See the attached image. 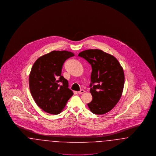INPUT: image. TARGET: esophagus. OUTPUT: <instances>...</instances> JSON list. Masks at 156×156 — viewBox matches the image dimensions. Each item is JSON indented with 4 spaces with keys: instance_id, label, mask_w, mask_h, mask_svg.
<instances>
[{
    "instance_id": "1",
    "label": "esophagus",
    "mask_w": 156,
    "mask_h": 156,
    "mask_svg": "<svg viewBox=\"0 0 156 156\" xmlns=\"http://www.w3.org/2000/svg\"><path fill=\"white\" fill-rule=\"evenodd\" d=\"M84 92H85V90H83V89H81L80 91H78V93L79 94H83V93H84Z\"/></svg>"
}]
</instances>
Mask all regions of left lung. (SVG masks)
<instances>
[{
  "instance_id": "1",
  "label": "left lung",
  "mask_w": 156,
  "mask_h": 156,
  "mask_svg": "<svg viewBox=\"0 0 156 156\" xmlns=\"http://www.w3.org/2000/svg\"><path fill=\"white\" fill-rule=\"evenodd\" d=\"M78 56L86 59L92 67L90 92L92 101L90 111L104 115L116 106L122 97L125 84L123 69L113 55L99 49H89Z\"/></svg>"
}]
</instances>
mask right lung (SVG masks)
<instances>
[{"label":"right lung","instance_id":"add662e5","mask_svg":"<svg viewBox=\"0 0 156 156\" xmlns=\"http://www.w3.org/2000/svg\"><path fill=\"white\" fill-rule=\"evenodd\" d=\"M74 55L66 50L52 51L39 57L31 68V94L38 106L47 113L59 114L74 94L68 88V82L61 75L63 64Z\"/></svg>","mask_w":156,"mask_h":156}]
</instances>
